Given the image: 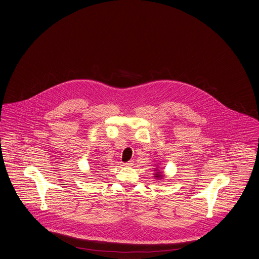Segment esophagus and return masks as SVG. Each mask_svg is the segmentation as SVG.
<instances>
[{
  "mask_svg": "<svg viewBox=\"0 0 259 259\" xmlns=\"http://www.w3.org/2000/svg\"><path fill=\"white\" fill-rule=\"evenodd\" d=\"M125 165H126V166H132V165H134V161H132V160H131V161H128L127 163H125Z\"/></svg>",
  "mask_w": 259,
  "mask_h": 259,
  "instance_id": "1",
  "label": "esophagus"
}]
</instances>
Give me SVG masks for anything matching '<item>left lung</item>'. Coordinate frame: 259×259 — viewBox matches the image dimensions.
I'll return each instance as SVG.
<instances>
[{"label": "left lung", "instance_id": "left-lung-1", "mask_svg": "<svg viewBox=\"0 0 259 259\" xmlns=\"http://www.w3.org/2000/svg\"><path fill=\"white\" fill-rule=\"evenodd\" d=\"M161 172H157V174L155 175V177H156V178H163V176H162Z\"/></svg>", "mask_w": 259, "mask_h": 259}]
</instances>
